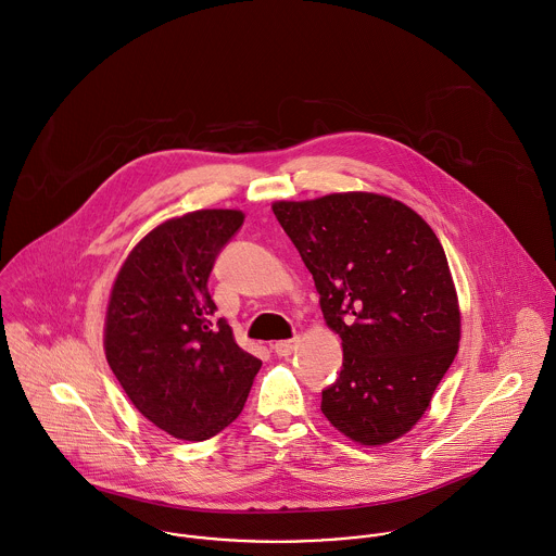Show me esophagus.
I'll use <instances>...</instances> for the list:
<instances>
[{
  "label": "esophagus",
  "mask_w": 556,
  "mask_h": 556,
  "mask_svg": "<svg viewBox=\"0 0 556 556\" xmlns=\"http://www.w3.org/2000/svg\"><path fill=\"white\" fill-rule=\"evenodd\" d=\"M274 352L278 354V356H291L293 352H295V339H289V341H278V343H274Z\"/></svg>",
  "instance_id": "esophagus-1"
}]
</instances>
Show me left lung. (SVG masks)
Wrapping results in <instances>:
<instances>
[{"instance_id":"left-lung-1","label":"left lung","mask_w":556,"mask_h":556,"mask_svg":"<svg viewBox=\"0 0 556 556\" xmlns=\"http://www.w3.org/2000/svg\"><path fill=\"white\" fill-rule=\"evenodd\" d=\"M271 208L343 339V369L321 390V412L361 444L403 435L459 345L457 295L435 232L403 202L363 191Z\"/></svg>"}]
</instances>
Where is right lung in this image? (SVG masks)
Returning a JSON list of instances; mask_svg holds the SVG:
<instances>
[{"label":"right lung","instance_id":"add662e5","mask_svg":"<svg viewBox=\"0 0 556 556\" xmlns=\"http://www.w3.org/2000/svg\"><path fill=\"white\" fill-rule=\"evenodd\" d=\"M243 224L204 208L151 230L125 261L108 304L105 356L131 403L179 440H206L243 409L261 361L215 317L208 276Z\"/></svg>","mask_w":556,"mask_h":556}]
</instances>
